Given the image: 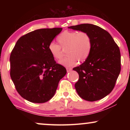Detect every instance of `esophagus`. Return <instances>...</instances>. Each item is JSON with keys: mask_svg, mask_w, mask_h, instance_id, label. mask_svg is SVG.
<instances>
[{"mask_svg": "<svg viewBox=\"0 0 130 130\" xmlns=\"http://www.w3.org/2000/svg\"><path fill=\"white\" fill-rule=\"evenodd\" d=\"M72 70V69L70 68V67H67V68H66V70H67V72H70V71Z\"/></svg>", "mask_w": 130, "mask_h": 130, "instance_id": "obj_1", "label": "esophagus"}]
</instances>
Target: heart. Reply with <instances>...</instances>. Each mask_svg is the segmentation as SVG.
I'll return each instance as SVG.
<instances>
[{
  "mask_svg": "<svg viewBox=\"0 0 130 130\" xmlns=\"http://www.w3.org/2000/svg\"><path fill=\"white\" fill-rule=\"evenodd\" d=\"M58 45L51 42L48 51L55 60L63 57V49H66V57L60 61L61 64L71 67L88 59L92 48L91 36L85 31H64L57 37Z\"/></svg>",
  "mask_w": 130,
  "mask_h": 130,
  "instance_id": "obj_1",
  "label": "heart"
}]
</instances>
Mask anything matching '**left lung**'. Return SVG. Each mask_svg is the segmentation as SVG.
<instances>
[{"mask_svg": "<svg viewBox=\"0 0 130 130\" xmlns=\"http://www.w3.org/2000/svg\"><path fill=\"white\" fill-rule=\"evenodd\" d=\"M69 28L86 32L92 40V48L88 59L73 68L79 76L74 86L76 91L86 101L100 100L111 93L120 74L119 47L110 34L98 26L83 24Z\"/></svg>", "mask_w": 130, "mask_h": 130, "instance_id": "1", "label": "left lung"}]
</instances>
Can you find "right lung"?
Wrapping results in <instances>:
<instances>
[{
	"mask_svg": "<svg viewBox=\"0 0 130 130\" xmlns=\"http://www.w3.org/2000/svg\"><path fill=\"white\" fill-rule=\"evenodd\" d=\"M61 31L54 28L30 32L19 38L10 53V77L18 93L29 102L48 101L66 74L48 51V45Z\"/></svg>",
	"mask_w": 130,
	"mask_h": 130,
	"instance_id": "1",
	"label": "right lung"
}]
</instances>
